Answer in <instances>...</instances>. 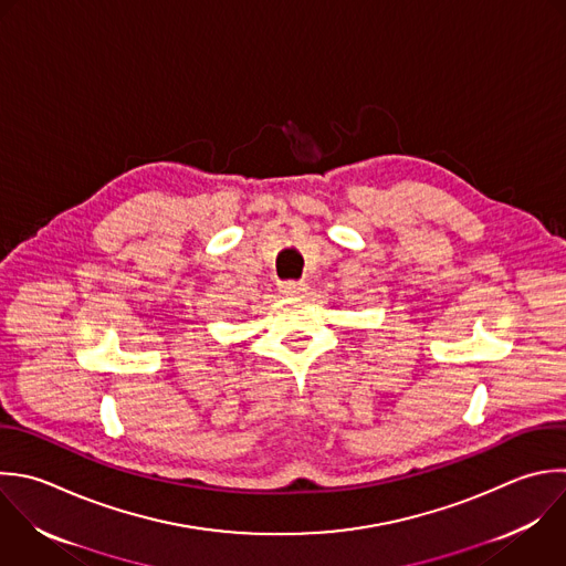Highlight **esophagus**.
<instances>
[{
  "label": "esophagus",
  "instance_id": "1",
  "mask_svg": "<svg viewBox=\"0 0 566 566\" xmlns=\"http://www.w3.org/2000/svg\"><path fill=\"white\" fill-rule=\"evenodd\" d=\"M279 290L285 296H301L307 292V283L305 281H285V283H281Z\"/></svg>",
  "mask_w": 566,
  "mask_h": 566
}]
</instances>
